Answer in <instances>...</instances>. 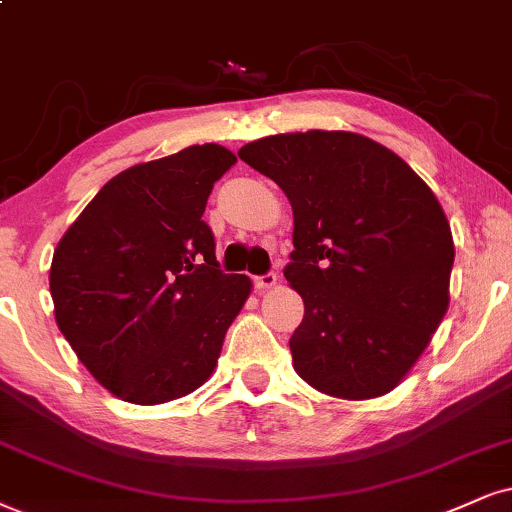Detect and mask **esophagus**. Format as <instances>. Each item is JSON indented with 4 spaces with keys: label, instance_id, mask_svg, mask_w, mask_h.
<instances>
[{
    "label": "esophagus",
    "instance_id": "obj_1",
    "mask_svg": "<svg viewBox=\"0 0 512 512\" xmlns=\"http://www.w3.org/2000/svg\"><path fill=\"white\" fill-rule=\"evenodd\" d=\"M254 285L258 292H266V289H273L277 285V275L275 273H266V275H256Z\"/></svg>",
    "mask_w": 512,
    "mask_h": 512
}]
</instances>
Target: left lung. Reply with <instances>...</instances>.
<instances>
[{
	"instance_id": "left-lung-1",
	"label": "left lung",
	"mask_w": 512,
	"mask_h": 512,
	"mask_svg": "<svg viewBox=\"0 0 512 512\" xmlns=\"http://www.w3.org/2000/svg\"><path fill=\"white\" fill-rule=\"evenodd\" d=\"M239 159L275 180L294 211L285 277L304 299L289 339L294 370L337 399L387 394L449 308L456 251L434 192L356 132L270 135Z\"/></svg>"
}]
</instances>
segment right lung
<instances>
[{
    "label": "right lung",
    "mask_w": 512,
    "mask_h": 512,
    "mask_svg": "<svg viewBox=\"0 0 512 512\" xmlns=\"http://www.w3.org/2000/svg\"><path fill=\"white\" fill-rule=\"evenodd\" d=\"M235 161L220 144H194L123 170L56 246V325L118 399H180L216 368L251 280L220 270L201 216L213 182Z\"/></svg>",
    "instance_id": "add662e5"
}]
</instances>
